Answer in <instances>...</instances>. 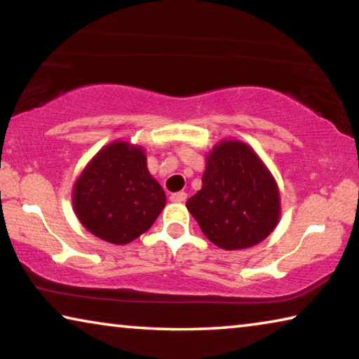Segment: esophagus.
<instances>
[{"label":"esophagus","instance_id":"34e87169","mask_svg":"<svg viewBox=\"0 0 359 359\" xmlns=\"http://www.w3.org/2000/svg\"><path fill=\"white\" fill-rule=\"evenodd\" d=\"M171 203H184L187 199V193L185 191H177V193H172L171 194Z\"/></svg>","mask_w":359,"mask_h":359}]
</instances>
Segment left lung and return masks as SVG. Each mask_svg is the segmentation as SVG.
I'll use <instances>...</instances> for the list:
<instances>
[{
    "label": "left lung",
    "instance_id": "8db88e82",
    "mask_svg": "<svg viewBox=\"0 0 359 359\" xmlns=\"http://www.w3.org/2000/svg\"><path fill=\"white\" fill-rule=\"evenodd\" d=\"M187 209L212 244L242 250L259 244L280 220L274 175L250 145L222 139L205 155L203 187Z\"/></svg>",
    "mask_w": 359,
    "mask_h": 359
}]
</instances>
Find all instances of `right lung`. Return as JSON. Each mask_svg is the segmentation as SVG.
Wrapping results in <instances>:
<instances>
[{
	"mask_svg": "<svg viewBox=\"0 0 359 359\" xmlns=\"http://www.w3.org/2000/svg\"><path fill=\"white\" fill-rule=\"evenodd\" d=\"M166 205L141 145L114 141L96 154L72 187V208L82 226L106 242L130 244Z\"/></svg>",
	"mask_w": 359,
	"mask_h": 359,
	"instance_id": "add662e5",
	"label": "right lung"
}]
</instances>
